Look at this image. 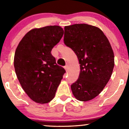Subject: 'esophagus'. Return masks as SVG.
Returning <instances> with one entry per match:
<instances>
[{
  "label": "esophagus",
  "instance_id": "obj_1",
  "mask_svg": "<svg viewBox=\"0 0 129 129\" xmlns=\"http://www.w3.org/2000/svg\"><path fill=\"white\" fill-rule=\"evenodd\" d=\"M68 68H69V64H68V63H67V64L66 65V66L64 67V69H66V71H67L68 70Z\"/></svg>",
  "mask_w": 129,
  "mask_h": 129
}]
</instances>
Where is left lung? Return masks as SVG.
<instances>
[{"instance_id":"1","label":"left lung","mask_w":129,"mask_h":129,"mask_svg":"<svg viewBox=\"0 0 129 129\" xmlns=\"http://www.w3.org/2000/svg\"><path fill=\"white\" fill-rule=\"evenodd\" d=\"M65 45L76 53L80 74L71 85L77 100L88 101L97 96L109 82L114 67V54L110 42L99 28L74 24L64 28Z\"/></svg>"}]
</instances>
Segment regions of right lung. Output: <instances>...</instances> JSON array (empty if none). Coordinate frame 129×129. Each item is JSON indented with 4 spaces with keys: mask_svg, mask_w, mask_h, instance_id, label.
I'll list each match as a JSON object with an SVG mask.
<instances>
[{
    "mask_svg": "<svg viewBox=\"0 0 129 129\" xmlns=\"http://www.w3.org/2000/svg\"><path fill=\"white\" fill-rule=\"evenodd\" d=\"M63 35V29L57 25L33 29L16 50L14 66L17 79L25 92L37 103H49L54 98L66 73L51 53Z\"/></svg>",
    "mask_w": 129,
    "mask_h": 129,
    "instance_id": "1",
    "label": "right lung"
}]
</instances>
